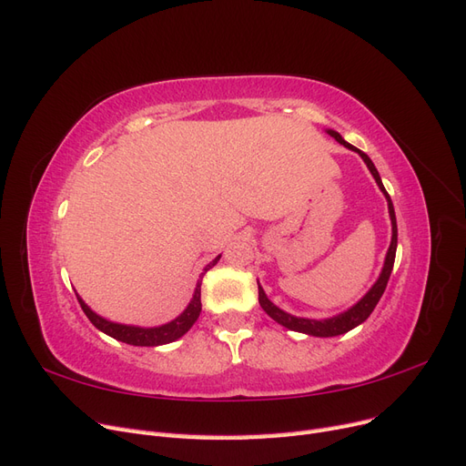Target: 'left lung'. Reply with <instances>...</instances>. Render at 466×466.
<instances>
[{"instance_id":"1","label":"left lung","mask_w":466,"mask_h":466,"mask_svg":"<svg viewBox=\"0 0 466 466\" xmlns=\"http://www.w3.org/2000/svg\"><path fill=\"white\" fill-rule=\"evenodd\" d=\"M327 134H330L338 144L346 146L348 149L356 151L360 157L363 159V163L368 165V168L371 171L377 187L380 188V192L385 194L387 198V204H389V216H390V223H392V238H390V247L387 250V257H385V264H383V270H380L379 274V279L373 284V288L363 295V298L354 305L350 307L348 311L336 315V317H330V319H322V320H315V319H301V317H293L286 311H281L279 307H276L270 299L266 298L264 289L260 288L258 284V303L260 307L266 311L268 317H272L276 322H279L281 327H286L289 330H295V332H303V334H309V336H319V338H329V336H338V334H344L351 329H356L358 324H361L363 320H368V317L373 313L375 305L379 303L380 295H383L385 288H387V281L390 278V272H392V266H394V257H397V237H399V231H397V216H394V208H392V202H390V196L387 194L385 187H383V180H380L377 168L373 165V161L365 155L363 151H360L358 147H354L351 144H348L346 139L334 132V130H327Z\"/></svg>"}]
</instances>
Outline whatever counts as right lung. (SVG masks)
<instances>
[{
	"label": "right lung",
	"instance_id": "right-lung-1",
	"mask_svg": "<svg viewBox=\"0 0 466 466\" xmlns=\"http://www.w3.org/2000/svg\"><path fill=\"white\" fill-rule=\"evenodd\" d=\"M221 258L216 257L214 260H211L206 268L200 278H204V274L209 270V268H214L218 264V260ZM200 288H202V279H198V284H196V289H194V295H192V301L188 303V307L182 311L175 320L167 322V324H161V327H153V329H142V327H130V324H118V322H112V320H106L103 317H98L95 311H91L89 305H86V301H83L79 295V305L83 309V313L87 315V319L95 324V327L112 336L116 338V340L124 342V344H130V346H163V344H168V342H175L178 340L180 336H185L192 324L198 320L200 317V311H202V301H200Z\"/></svg>",
	"mask_w": 466,
	"mask_h": 466
}]
</instances>
